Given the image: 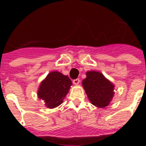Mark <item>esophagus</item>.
Segmentation results:
<instances>
[{"label": "esophagus", "instance_id": "obj_1", "mask_svg": "<svg viewBox=\"0 0 146 146\" xmlns=\"http://www.w3.org/2000/svg\"><path fill=\"white\" fill-rule=\"evenodd\" d=\"M73 82L75 84V85H78V84H79V82H80V79L79 78L75 79V80H73Z\"/></svg>", "mask_w": 146, "mask_h": 146}]
</instances>
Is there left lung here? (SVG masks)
Masks as SVG:
<instances>
[{
  "instance_id": "obj_1",
  "label": "left lung",
  "mask_w": 146,
  "mask_h": 146,
  "mask_svg": "<svg viewBox=\"0 0 146 146\" xmlns=\"http://www.w3.org/2000/svg\"><path fill=\"white\" fill-rule=\"evenodd\" d=\"M82 86L93 105L104 108L110 104L114 96V85L98 71H88Z\"/></svg>"
}]
</instances>
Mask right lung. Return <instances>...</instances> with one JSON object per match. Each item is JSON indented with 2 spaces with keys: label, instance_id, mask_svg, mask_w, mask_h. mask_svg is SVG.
Segmentation results:
<instances>
[{
  "label": "right lung",
  "instance_id": "add662e5",
  "mask_svg": "<svg viewBox=\"0 0 146 146\" xmlns=\"http://www.w3.org/2000/svg\"><path fill=\"white\" fill-rule=\"evenodd\" d=\"M71 85V80L67 76L52 71L41 82L37 92L38 98L44 101L46 107L55 108L62 104Z\"/></svg>",
  "mask_w": 146,
  "mask_h": 146
}]
</instances>
